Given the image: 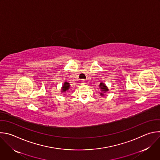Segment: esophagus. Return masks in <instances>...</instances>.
<instances>
[{
	"instance_id": "esophagus-1",
	"label": "esophagus",
	"mask_w": 160,
	"mask_h": 160,
	"mask_svg": "<svg viewBox=\"0 0 160 160\" xmlns=\"http://www.w3.org/2000/svg\"><path fill=\"white\" fill-rule=\"evenodd\" d=\"M85 83H85V81L84 80H82V85H85Z\"/></svg>"
}]
</instances>
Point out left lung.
<instances>
[{
    "label": "left lung",
    "instance_id": "left-lung-1",
    "mask_svg": "<svg viewBox=\"0 0 160 160\" xmlns=\"http://www.w3.org/2000/svg\"><path fill=\"white\" fill-rule=\"evenodd\" d=\"M99 87H100V90H101V91H102V93H100V95L103 96L104 93L107 92L109 89H108V88L107 87V86L105 85V84L103 83L102 82H101V83H100Z\"/></svg>",
    "mask_w": 160,
    "mask_h": 160
}]
</instances>
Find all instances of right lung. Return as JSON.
Here are the masks:
<instances>
[{"mask_svg": "<svg viewBox=\"0 0 160 160\" xmlns=\"http://www.w3.org/2000/svg\"><path fill=\"white\" fill-rule=\"evenodd\" d=\"M70 88V85L67 82H65L64 84L63 85V87L62 88V92H66V91L68 90Z\"/></svg>", "mask_w": 160, "mask_h": 160, "instance_id": "right-lung-1", "label": "right lung"}]
</instances>
